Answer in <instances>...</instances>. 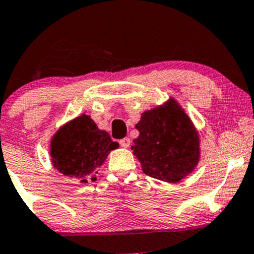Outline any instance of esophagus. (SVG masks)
<instances>
[{"label": "esophagus", "instance_id": "esophagus-1", "mask_svg": "<svg viewBox=\"0 0 254 254\" xmlns=\"http://www.w3.org/2000/svg\"><path fill=\"white\" fill-rule=\"evenodd\" d=\"M130 143H131V141H130L129 137H125V138L121 139V141H119V144H121L123 148H129Z\"/></svg>", "mask_w": 254, "mask_h": 254}]
</instances>
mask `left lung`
I'll return each mask as SVG.
<instances>
[{
  "label": "left lung",
  "mask_w": 254,
  "mask_h": 254,
  "mask_svg": "<svg viewBox=\"0 0 254 254\" xmlns=\"http://www.w3.org/2000/svg\"><path fill=\"white\" fill-rule=\"evenodd\" d=\"M133 150L147 176L167 183L188 177L199 162V136L174 99L142 113Z\"/></svg>",
  "instance_id": "1"
}]
</instances>
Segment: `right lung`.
Returning a JSON list of instances; mask_svg holds the SVG:
<instances>
[{
    "label": "right lung",
    "mask_w": 254,
    "mask_h": 254,
    "mask_svg": "<svg viewBox=\"0 0 254 254\" xmlns=\"http://www.w3.org/2000/svg\"><path fill=\"white\" fill-rule=\"evenodd\" d=\"M118 147L117 142H113L106 131L99 129L89 116H78L61 127L52 137V166L63 176L88 183L97 179L98 168L110 151Z\"/></svg>",
    "instance_id": "obj_1"
}]
</instances>
